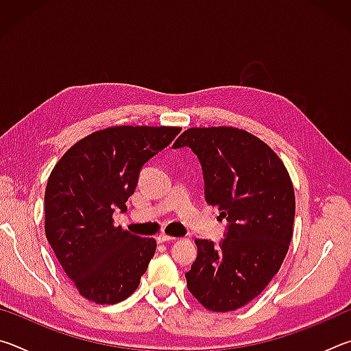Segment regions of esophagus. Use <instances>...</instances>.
<instances>
[{"mask_svg": "<svg viewBox=\"0 0 351 351\" xmlns=\"http://www.w3.org/2000/svg\"><path fill=\"white\" fill-rule=\"evenodd\" d=\"M173 240H176L175 237H170V235H165V234H161V235H158L156 237V241L158 243H165V241H173Z\"/></svg>", "mask_w": 351, "mask_h": 351, "instance_id": "esophagus-1", "label": "esophagus"}]
</instances>
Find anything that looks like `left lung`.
<instances>
[{
    "instance_id": "1",
    "label": "left lung",
    "mask_w": 351,
    "mask_h": 351,
    "mask_svg": "<svg viewBox=\"0 0 351 351\" xmlns=\"http://www.w3.org/2000/svg\"><path fill=\"white\" fill-rule=\"evenodd\" d=\"M181 147L197 154L206 201L228 221L218 245L195 240L198 257L186 272L187 288L207 310H239L268 287L288 252L293 182L280 158L245 130L190 128L173 144Z\"/></svg>"
}]
</instances>
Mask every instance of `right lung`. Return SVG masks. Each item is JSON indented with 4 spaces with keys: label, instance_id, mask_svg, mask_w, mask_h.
Here are the masks:
<instances>
[{
    "label": "right lung",
    "instance_id": "add662e5",
    "mask_svg": "<svg viewBox=\"0 0 351 351\" xmlns=\"http://www.w3.org/2000/svg\"><path fill=\"white\" fill-rule=\"evenodd\" d=\"M181 132L178 127H111L77 142L47 180L45 232L57 260L85 299L117 304L139 287L156 251L112 223L125 212L142 165Z\"/></svg>",
    "mask_w": 351,
    "mask_h": 351
}]
</instances>
